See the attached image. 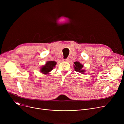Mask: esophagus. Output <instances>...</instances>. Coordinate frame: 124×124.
Instances as JSON below:
<instances>
[{"instance_id":"1","label":"esophagus","mask_w":124,"mask_h":124,"mask_svg":"<svg viewBox=\"0 0 124 124\" xmlns=\"http://www.w3.org/2000/svg\"><path fill=\"white\" fill-rule=\"evenodd\" d=\"M63 60L65 61L68 62L69 61V58H66V59H63Z\"/></svg>"}]
</instances>
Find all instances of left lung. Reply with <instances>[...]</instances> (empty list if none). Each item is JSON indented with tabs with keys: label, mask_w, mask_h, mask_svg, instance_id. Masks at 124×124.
<instances>
[{
	"label": "left lung",
	"mask_w": 124,
	"mask_h": 124,
	"mask_svg": "<svg viewBox=\"0 0 124 124\" xmlns=\"http://www.w3.org/2000/svg\"><path fill=\"white\" fill-rule=\"evenodd\" d=\"M75 65L74 66V69L76 71V72H79L81 73H83L84 71V70L82 69V68L83 67V65H82L81 63H80L79 62H74Z\"/></svg>",
	"instance_id": "1"
}]
</instances>
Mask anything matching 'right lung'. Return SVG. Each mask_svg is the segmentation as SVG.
Returning <instances> with one entry per match:
<instances>
[{
	"mask_svg": "<svg viewBox=\"0 0 124 124\" xmlns=\"http://www.w3.org/2000/svg\"><path fill=\"white\" fill-rule=\"evenodd\" d=\"M56 62L55 61H48L41 69V72L44 74H48L55 66Z\"/></svg>",
	"mask_w": 124,
	"mask_h": 124,
	"instance_id": "right-lung-1",
	"label": "right lung"
}]
</instances>
